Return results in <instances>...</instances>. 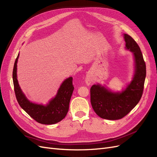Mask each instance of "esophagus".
I'll use <instances>...</instances> for the list:
<instances>
[{"mask_svg":"<svg viewBox=\"0 0 157 157\" xmlns=\"http://www.w3.org/2000/svg\"><path fill=\"white\" fill-rule=\"evenodd\" d=\"M92 82V80L90 78H86V82L88 84H90V83H91Z\"/></svg>","mask_w":157,"mask_h":157,"instance_id":"34e87169","label":"esophagus"}]
</instances>
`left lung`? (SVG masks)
Instances as JSON below:
<instances>
[{
  "instance_id": "obj_1",
  "label": "left lung",
  "mask_w": 157,
  "mask_h": 157,
  "mask_svg": "<svg viewBox=\"0 0 157 157\" xmlns=\"http://www.w3.org/2000/svg\"><path fill=\"white\" fill-rule=\"evenodd\" d=\"M126 48L134 56L135 75L121 93H113L99 84L90 88V101L94 111L103 119L118 120L134 109L142 96L146 77V65L140 46L132 36L124 34Z\"/></svg>"
}]
</instances>
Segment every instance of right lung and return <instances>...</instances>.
Here are the masks:
<instances>
[{"label": "right lung", "mask_w": 157, "mask_h": 157, "mask_svg": "<svg viewBox=\"0 0 157 157\" xmlns=\"http://www.w3.org/2000/svg\"><path fill=\"white\" fill-rule=\"evenodd\" d=\"M16 59L13 69L12 77L16 97L19 105L33 119L42 124H53L65 117L68 112L70 99L74 90L73 78L64 80L58 90L56 96L46 106L30 102L21 92L17 80V61Z\"/></svg>", "instance_id": "obj_1"}]
</instances>
